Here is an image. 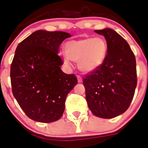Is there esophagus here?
Instances as JSON below:
<instances>
[{"mask_svg": "<svg viewBox=\"0 0 148 148\" xmlns=\"http://www.w3.org/2000/svg\"><path fill=\"white\" fill-rule=\"evenodd\" d=\"M77 80H78V82H82V77H81L79 75H77Z\"/></svg>", "mask_w": 148, "mask_h": 148, "instance_id": "1", "label": "esophagus"}]
</instances>
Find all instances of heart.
Segmentation results:
<instances>
[{
	"label": "heart",
	"mask_w": 148,
	"mask_h": 148,
	"mask_svg": "<svg viewBox=\"0 0 148 148\" xmlns=\"http://www.w3.org/2000/svg\"><path fill=\"white\" fill-rule=\"evenodd\" d=\"M107 49V41L102 37L72 40L65 45L66 55H63V60L67 64L69 60L78 62V68L81 71L92 72L103 63Z\"/></svg>",
	"instance_id": "obj_1"
}]
</instances>
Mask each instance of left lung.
Here are the masks:
<instances>
[{
	"mask_svg": "<svg viewBox=\"0 0 148 148\" xmlns=\"http://www.w3.org/2000/svg\"><path fill=\"white\" fill-rule=\"evenodd\" d=\"M107 40V54L101 66L83 78L90 110L101 118H113L125 112L137 85L136 58L128 42L110 28L96 30Z\"/></svg>",
	"mask_w": 148,
	"mask_h": 148,
	"instance_id": "left-lung-1",
	"label": "left lung"
}]
</instances>
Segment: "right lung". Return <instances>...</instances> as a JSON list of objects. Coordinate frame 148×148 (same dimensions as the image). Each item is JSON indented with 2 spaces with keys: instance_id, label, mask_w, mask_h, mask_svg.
Returning a JSON list of instances; mask_svg holds the SVG:
<instances>
[{
  "instance_id": "obj_1",
  "label": "right lung",
  "mask_w": 148,
  "mask_h": 148,
  "mask_svg": "<svg viewBox=\"0 0 148 148\" xmlns=\"http://www.w3.org/2000/svg\"><path fill=\"white\" fill-rule=\"evenodd\" d=\"M70 36L63 31L38 30L15 51L10 71L12 93L26 115L37 122L60 119L66 96L78 82L74 74L60 69L63 63L59 47Z\"/></svg>"
}]
</instances>
